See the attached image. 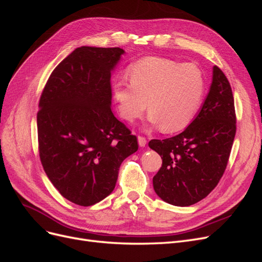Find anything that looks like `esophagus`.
<instances>
[{"instance_id": "esophagus-1", "label": "esophagus", "mask_w": 262, "mask_h": 262, "mask_svg": "<svg viewBox=\"0 0 262 262\" xmlns=\"http://www.w3.org/2000/svg\"><path fill=\"white\" fill-rule=\"evenodd\" d=\"M138 142H139V145L141 146V147H144L145 145H146V139L144 138V137H138Z\"/></svg>"}]
</instances>
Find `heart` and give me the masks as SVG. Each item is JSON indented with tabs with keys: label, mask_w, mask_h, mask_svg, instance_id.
Masks as SVG:
<instances>
[{
	"label": "heart",
	"mask_w": 262,
	"mask_h": 262,
	"mask_svg": "<svg viewBox=\"0 0 262 262\" xmlns=\"http://www.w3.org/2000/svg\"><path fill=\"white\" fill-rule=\"evenodd\" d=\"M130 82L117 80L113 95L124 120L140 118L148 105L147 121L165 132L184 129L199 110L205 93V78L192 63L161 58H143L128 69Z\"/></svg>",
	"instance_id": "obj_1"
}]
</instances>
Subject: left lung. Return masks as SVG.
<instances>
[{
  "label": "left lung",
  "mask_w": 262,
  "mask_h": 262,
  "mask_svg": "<svg viewBox=\"0 0 262 262\" xmlns=\"http://www.w3.org/2000/svg\"><path fill=\"white\" fill-rule=\"evenodd\" d=\"M235 133L231 85L214 66L209 94L194 120L178 136L149 141L148 146L163 160L153 177L156 194L177 207H189L204 199L223 176Z\"/></svg>",
  "instance_id": "1"
}]
</instances>
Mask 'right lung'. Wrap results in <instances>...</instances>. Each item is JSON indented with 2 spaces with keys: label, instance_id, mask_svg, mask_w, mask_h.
<instances>
[{
  "label": "right lung",
  "instance_id": "right-lung-1",
  "mask_svg": "<svg viewBox=\"0 0 262 262\" xmlns=\"http://www.w3.org/2000/svg\"><path fill=\"white\" fill-rule=\"evenodd\" d=\"M124 50L81 47L53 70L37 114L39 156L69 201L90 207L113 192L137 137L112 112L110 78Z\"/></svg>",
  "mask_w": 262,
  "mask_h": 262
}]
</instances>
